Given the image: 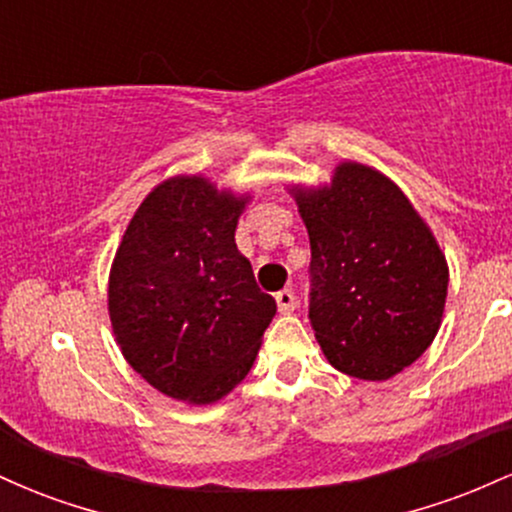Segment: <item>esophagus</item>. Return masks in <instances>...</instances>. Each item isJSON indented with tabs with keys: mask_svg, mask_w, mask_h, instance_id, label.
Segmentation results:
<instances>
[{
	"mask_svg": "<svg viewBox=\"0 0 512 512\" xmlns=\"http://www.w3.org/2000/svg\"><path fill=\"white\" fill-rule=\"evenodd\" d=\"M274 298H276V308H279V313H293V310H296L298 301H296V293L291 289L279 291Z\"/></svg>",
	"mask_w": 512,
	"mask_h": 512,
	"instance_id": "obj_1",
	"label": "esophagus"
}]
</instances>
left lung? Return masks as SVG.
Instances as JSON below:
<instances>
[{"label":"left lung","mask_w":512,"mask_h":512,"mask_svg":"<svg viewBox=\"0 0 512 512\" xmlns=\"http://www.w3.org/2000/svg\"><path fill=\"white\" fill-rule=\"evenodd\" d=\"M310 238V325L327 361L358 380H387L440 330L448 262L407 195L356 161L330 185H293Z\"/></svg>","instance_id":"obj_1"}]
</instances>
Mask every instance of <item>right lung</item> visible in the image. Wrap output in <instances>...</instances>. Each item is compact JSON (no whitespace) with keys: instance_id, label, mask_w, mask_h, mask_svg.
Listing matches in <instances>:
<instances>
[{"instance_id":"1","label":"right lung","mask_w":512,"mask_h":512,"mask_svg":"<svg viewBox=\"0 0 512 512\" xmlns=\"http://www.w3.org/2000/svg\"><path fill=\"white\" fill-rule=\"evenodd\" d=\"M250 195L175 175L134 211L108 279L115 342L139 375L180 402H219L250 373L276 303L238 252Z\"/></svg>"}]
</instances>
